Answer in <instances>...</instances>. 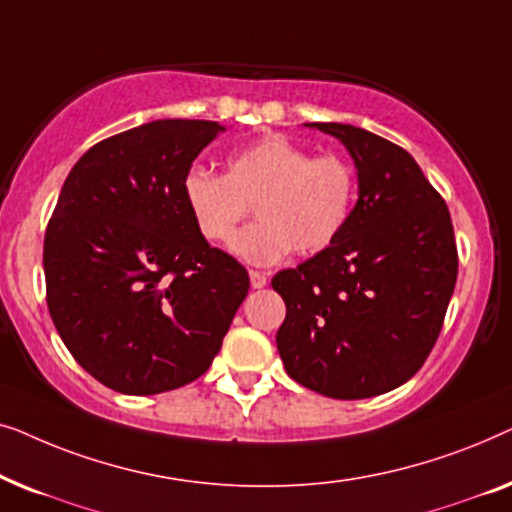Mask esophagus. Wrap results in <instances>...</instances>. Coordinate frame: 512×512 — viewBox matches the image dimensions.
Returning <instances> with one entry per match:
<instances>
[{"label":"esophagus","instance_id":"1","mask_svg":"<svg viewBox=\"0 0 512 512\" xmlns=\"http://www.w3.org/2000/svg\"><path fill=\"white\" fill-rule=\"evenodd\" d=\"M249 282L254 289H263L265 284H268V277H265V272H258V270H249Z\"/></svg>","mask_w":512,"mask_h":512}]
</instances>
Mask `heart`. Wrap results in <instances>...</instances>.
<instances>
[{"mask_svg":"<svg viewBox=\"0 0 512 512\" xmlns=\"http://www.w3.org/2000/svg\"><path fill=\"white\" fill-rule=\"evenodd\" d=\"M181 193L207 242H226L254 205L258 221L230 240V251L244 263L275 265L291 249L312 256L338 240L354 209L356 172L340 156L263 137L235 151L226 174L188 170Z\"/></svg>","mask_w":512,"mask_h":512,"instance_id":"b5f03b06","label":"heart"}]
</instances>
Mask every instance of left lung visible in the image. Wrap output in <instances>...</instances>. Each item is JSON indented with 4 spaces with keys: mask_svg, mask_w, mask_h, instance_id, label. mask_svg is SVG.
<instances>
[{
    "mask_svg": "<svg viewBox=\"0 0 512 512\" xmlns=\"http://www.w3.org/2000/svg\"><path fill=\"white\" fill-rule=\"evenodd\" d=\"M340 139L359 200L331 247L277 272L286 373L340 401L401 387L436 345L457 284L445 200L401 146L345 123H305Z\"/></svg>",
    "mask_w": 512,
    "mask_h": 512,
    "instance_id": "8db88e82",
    "label": "left lung"
}]
</instances>
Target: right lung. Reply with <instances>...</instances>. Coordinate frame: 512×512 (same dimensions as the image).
I'll use <instances>...</instances> for the list:
<instances>
[{
	"mask_svg": "<svg viewBox=\"0 0 512 512\" xmlns=\"http://www.w3.org/2000/svg\"><path fill=\"white\" fill-rule=\"evenodd\" d=\"M226 125L165 118L95 144L67 174L44 240L46 303L104 387L163 394L219 354L249 275L209 247L181 181Z\"/></svg>",
	"mask_w": 512,
	"mask_h": 512,
	"instance_id": "right-lung-1",
	"label": "right lung"
}]
</instances>
